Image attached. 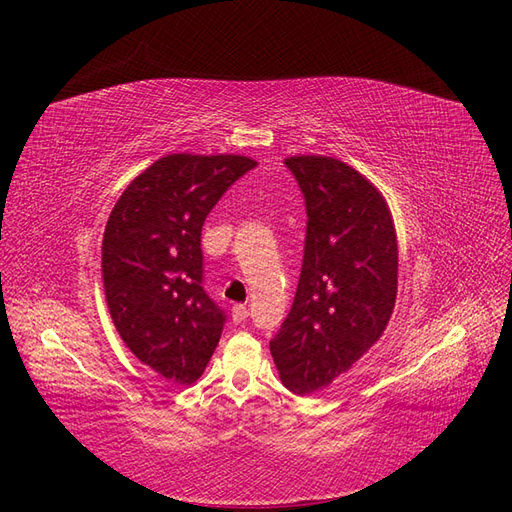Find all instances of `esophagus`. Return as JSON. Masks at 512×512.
Returning <instances> with one entry per match:
<instances>
[{
	"instance_id": "esophagus-1",
	"label": "esophagus",
	"mask_w": 512,
	"mask_h": 512,
	"mask_svg": "<svg viewBox=\"0 0 512 512\" xmlns=\"http://www.w3.org/2000/svg\"><path fill=\"white\" fill-rule=\"evenodd\" d=\"M247 316H250V307H247V305L239 303V305L232 307V320H235V322H243Z\"/></svg>"
}]
</instances>
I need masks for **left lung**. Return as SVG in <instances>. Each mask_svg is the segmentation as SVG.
<instances>
[{
	"mask_svg": "<svg viewBox=\"0 0 512 512\" xmlns=\"http://www.w3.org/2000/svg\"><path fill=\"white\" fill-rule=\"evenodd\" d=\"M305 198L297 294L271 354L282 382L324 389L378 342L397 297V237L384 196L359 170L327 156L284 162Z\"/></svg>",
	"mask_w": 512,
	"mask_h": 512,
	"instance_id": "8db88e82",
	"label": "left lung"
}]
</instances>
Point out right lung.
<instances>
[{"mask_svg": "<svg viewBox=\"0 0 512 512\" xmlns=\"http://www.w3.org/2000/svg\"><path fill=\"white\" fill-rule=\"evenodd\" d=\"M258 162L173 153L143 170L115 203L102 280L115 327L138 361L166 380L203 374L226 322L205 286L200 232L224 192Z\"/></svg>", "mask_w": 512, "mask_h": 512, "instance_id": "add662e5", "label": "right lung"}]
</instances>
